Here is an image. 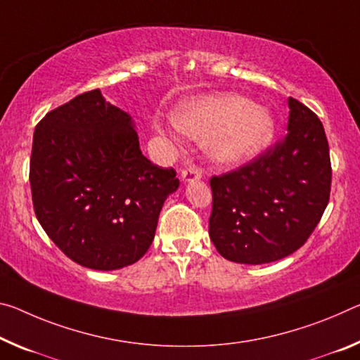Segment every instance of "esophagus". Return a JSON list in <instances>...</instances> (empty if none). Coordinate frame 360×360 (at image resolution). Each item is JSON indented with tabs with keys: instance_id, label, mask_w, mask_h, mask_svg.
Here are the masks:
<instances>
[{
	"instance_id": "1",
	"label": "esophagus",
	"mask_w": 360,
	"mask_h": 360,
	"mask_svg": "<svg viewBox=\"0 0 360 360\" xmlns=\"http://www.w3.org/2000/svg\"><path fill=\"white\" fill-rule=\"evenodd\" d=\"M181 176H182V179H184V181H197V179L202 178V173L197 167L189 165V167H186L184 169H182Z\"/></svg>"
}]
</instances>
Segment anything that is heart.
I'll use <instances>...</instances> for the list:
<instances>
[{
  "mask_svg": "<svg viewBox=\"0 0 360 360\" xmlns=\"http://www.w3.org/2000/svg\"><path fill=\"white\" fill-rule=\"evenodd\" d=\"M171 118L182 134L210 141L208 152L218 163L252 158L274 136L269 112L240 96H211L184 102Z\"/></svg>",
  "mask_w": 360,
  "mask_h": 360,
  "instance_id": "1",
  "label": "heart"
}]
</instances>
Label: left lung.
<instances>
[{"mask_svg":"<svg viewBox=\"0 0 360 360\" xmlns=\"http://www.w3.org/2000/svg\"><path fill=\"white\" fill-rule=\"evenodd\" d=\"M288 133L248 163L211 176L210 238L240 264L282 259L303 247L330 200L332 163L323 124L288 98Z\"/></svg>","mask_w":360,"mask_h":360,"instance_id":"obj_1","label":"left lung"}]
</instances>
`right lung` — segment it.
Listing matches in <instances>:
<instances>
[{
	"instance_id": "obj_1",
	"label": "right lung",
	"mask_w": 360,
	"mask_h": 360,
	"mask_svg": "<svg viewBox=\"0 0 360 360\" xmlns=\"http://www.w3.org/2000/svg\"><path fill=\"white\" fill-rule=\"evenodd\" d=\"M178 186L173 168L142 155L131 117L99 89L48 112L33 133V210L79 266L113 271L141 259Z\"/></svg>"
}]
</instances>
